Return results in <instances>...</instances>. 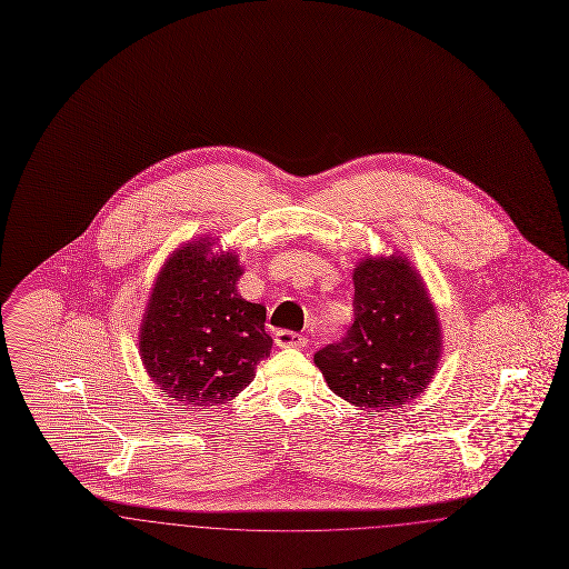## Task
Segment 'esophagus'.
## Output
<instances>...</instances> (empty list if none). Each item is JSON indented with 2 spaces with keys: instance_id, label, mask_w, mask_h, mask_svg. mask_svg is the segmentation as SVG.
<instances>
[{
  "instance_id": "1",
  "label": "esophagus",
  "mask_w": 569,
  "mask_h": 569,
  "mask_svg": "<svg viewBox=\"0 0 569 569\" xmlns=\"http://www.w3.org/2000/svg\"><path fill=\"white\" fill-rule=\"evenodd\" d=\"M274 343L279 348H305L307 339L302 335H298V332H292V330H279L274 335Z\"/></svg>"
}]
</instances>
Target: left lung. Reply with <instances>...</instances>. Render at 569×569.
<instances>
[{
    "instance_id": "8db88e82",
    "label": "left lung",
    "mask_w": 569,
    "mask_h": 569,
    "mask_svg": "<svg viewBox=\"0 0 569 569\" xmlns=\"http://www.w3.org/2000/svg\"><path fill=\"white\" fill-rule=\"evenodd\" d=\"M353 325L313 356L326 383L348 403L397 409L437 371L441 328L422 277L403 256L365 258L353 269Z\"/></svg>"
}]
</instances>
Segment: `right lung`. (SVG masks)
<instances>
[{
	"label": "right lung",
	"instance_id": "1",
	"mask_svg": "<svg viewBox=\"0 0 569 569\" xmlns=\"http://www.w3.org/2000/svg\"><path fill=\"white\" fill-rule=\"evenodd\" d=\"M213 243L196 239L166 260L138 335L149 378L183 409L234 399L272 348L264 305L237 290V253Z\"/></svg>",
	"mask_w": 569,
	"mask_h": 569
}]
</instances>
